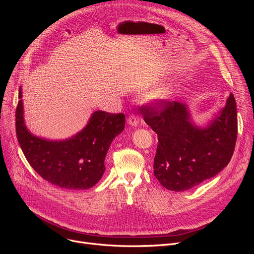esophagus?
<instances>
[{"mask_svg":"<svg viewBox=\"0 0 254 254\" xmlns=\"http://www.w3.org/2000/svg\"><path fill=\"white\" fill-rule=\"evenodd\" d=\"M127 124L131 127H137L139 124V118L135 115H129L127 118Z\"/></svg>","mask_w":254,"mask_h":254,"instance_id":"obj_1","label":"esophagus"}]
</instances>
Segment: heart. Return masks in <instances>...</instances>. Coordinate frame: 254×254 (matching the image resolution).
<instances>
[{
    "label": "heart",
    "mask_w": 254,
    "mask_h": 254,
    "mask_svg": "<svg viewBox=\"0 0 254 254\" xmlns=\"http://www.w3.org/2000/svg\"><path fill=\"white\" fill-rule=\"evenodd\" d=\"M177 85L175 82L162 83L154 87L148 93V99L151 102H167L175 96Z\"/></svg>",
    "instance_id": "1"
}]
</instances>
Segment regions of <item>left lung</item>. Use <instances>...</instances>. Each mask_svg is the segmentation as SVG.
<instances>
[{"label": "left lung", "mask_w": 254, "mask_h": 254, "mask_svg": "<svg viewBox=\"0 0 254 254\" xmlns=\"http://www.w3.org/2000/svg\"><path fill=\"white\" fill-rule=\"evenodd\" d=\"M141 110L145 123L157 134L154 176L167 190H190L230 163L238 134L233 93L206 127L194 126L188 107L176 101L155 102Z\"/></svg>", "instance_id": "1"}]
</instances>
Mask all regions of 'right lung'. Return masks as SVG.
Masks as SVG:
<instances>
[{"label":"right lung","instance_id":"right-lung-1","mask_svg":"<svg viewBox=\"0 0 254 254\" xmlns=\"http://www.w3.org/2000/svg\"><path fill=\"white\" fill-rule=\"evenodd\" d=\"M15 112L16 136L26 161L53 185L66 190H87L105 172V157L113 139L125 128L124 113L93 112L86 127L70 139L46 140L34 136L23 119L21 88Z\"/></svg>","mask_w":254,"mask_h":254}]
</instances>
